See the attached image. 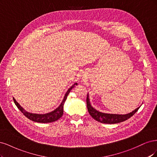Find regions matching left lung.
I'll use <instances>...</instances> for the list:
<instances>
[{
    "label": "left lung",
    "instance_id": "obj_1",
    "mask_svg": "<svg viewBox=\"0 0 157 157\" xmlns=\"http://www.w3.org/2000/svg\"><path fill=\"white\" fill-rule=\"evenodd\" d=\"M87 106L88 109V112L91 117L95 119L96 121H98L102 123H105V124H115L119 123L121 122H123L126 120L128 119L134 115L136 112H138L139 109V108L134 110L132 112L130 113L126 114V115H116V114H108V113H103L98 112L96 109H94L91 105H90L89 102V99L88 97H87Z\"/></svg>",
    "mask_w": 157,
    "mask_h": 157
}]
</instances>
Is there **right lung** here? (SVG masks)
<instances>
[{
  "instance_id": "obj_1",
  "label": "right lung",
  "mask_w": 157,
  "mask_h": 157,
  "mask_svg": "<svg viewBox=\"0 0 157 157\" xmlns=\"http://www.w3.org/2000/svg\"><path fill=\"white\" fill-rule=\"evenodd\" d=\"M75 85H77V83L74 84L72 87L68 90L67 93L65 94V96H64L63 102H61V104H60V105L59 106V107L56 109H55L54 111H53V112H50L49 113L43 114V115L42 114L39 115V114L30 113L25 112V111L21 107V106H20V105L16 102V100L14 98H13V102H14L15 104L16 105L17 107L18 108V109H19V110L21 111L22 113L25 116V117H27L29 119L33 121H34V122L41 123L54 122V121L60 119L62 117V115H63V105H64V102L66 101V100H67V97H68L69 93L70 92V90H72V88L74 87Z\"/></svg>"
}]
</instances>
